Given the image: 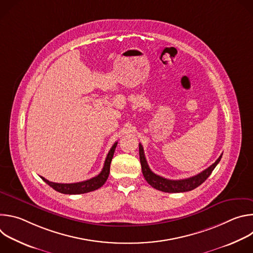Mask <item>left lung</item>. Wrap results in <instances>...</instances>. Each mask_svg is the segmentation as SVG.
<instances>
[{
  "instance_id": "left-lung-1",
  "label": "left lung",
  "mask_w": 253,
  "mask_h": 253,
  "mask_svg": "<svg viewBox=\"0 0 253 253\" xmlns=\"http://www.w3.org/2000/svg\"><path fill=\"white\" fill-rule=\"evenodd\" d=\"M139 155H140V162H141V168L142 173L144 175V178L146 179V181L155 189L163 191V192H169V193H179V192H186L195 189L199 185H201L205 180L209 177V175L212 173L214 168L216 167L222 157V154L219 156V158L216 160L211 166H209L207 169L203 170L199 174L186 178V179H180V180H170L166 179L162 176L156 175L154 172L151 171L149 168L145 155H144L143 146L139 144Z\"/></svg>"
}]
</instances>
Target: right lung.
Returning <instances> with one entry per match:
<instances>
[{"instance_id": "right-lung-1", "label": "right lung", "mask_w": 253, "mask_h": 253, "mask_svg": "<svg viewBox=\"0 0 253 253\" xmlns=\"http://www.w3.org/2000/svg\"><path fill=\"white\" fill-rule=\"evenodd\" d=\"M117 143L118 142L114 143V145L110 149L109 153H108L105 163H104V166H103V169L100 172V174H98L97 176H95L91 179L85 180V181H82V182H77V183H55V182L49 181V180L45 179L42 176H41V178L48 185H50L53 189H55L56 191H58L60 193L83 194V193L94 191V190L100 188L101 186H103L104 183L106 182V180L108 179V176H109L110 164H111V161H112V158L114 155L115 148L117 146Z\"/></svg>"}]
</instances>
